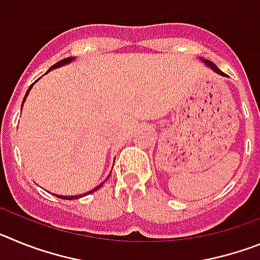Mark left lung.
Wrapping results in <instances>:
<instances>
[{"mask_svg":"<svg viewBox=\"0 0 260 260\" xmlns=\"http://www.w3.org/2000/svg\"><path fill=\"white\" fill-rule=\"evenodd\" d=\"M204 62H206V63H207V65L210 66V68L212 69L213 71H216V73H217V74H220V75H222V77H225V74H224V73H222V71L220 70V69L217 68V66H216L215 63H213V62H211V61H204Z\"/></svg>","mask_w":260,"mask_h":260,"instance_id":"obj_1","label":"left lung"}]
</instances>
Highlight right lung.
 Wrapping results in <instances>:
<instances>
[{
	"label": "right lung",
	"instance_id": "add662e5",
	"mask_svg": "<svg viewBox=\"0 0 260 260\" xmlns=\"http://www.w3.org/2000/svg\"><path fill=\"white\" fill-rule=\"evenodd\" d=\"M71 59H73V58H71V57H69V58H63V59H61V61H58V62H57V63H54V65H53V66H52V68H50V69H49V70H48V71H47V73H49V71H50V70H52V69H56V68H59V66H62V65H65V63H69V62H70V61H71ZM32 86H34V84H31V86H29V88H28V89H27V92H26V96H24V99H23V102H24V100H26L27 95H28V92H29V89H31V87H32ZM102 186H103V183H102V185H99V186H98V187H95V189H93V190H91V191H88V192H87V194H92V192H93V191H96V190H98V189H100V187H102ZM84 195H86V194H84ZM56 197H58V198H61V199H78V198H80V197H83V195H78V197H62V195H56Z\"/></svg>",
	"mask_w": 260,
	"mask_h": 260
}]
</instances>
